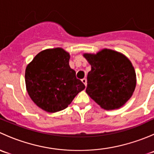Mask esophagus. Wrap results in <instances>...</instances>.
Returning <instances> with one entry per match:
<instances>
[{
  "mask_svg": "<svg viewBox=\"0 0 154 154\" xmlns=\"http://www.w3.org/2000/svg\"><path fill=\"white\" fill-rule=\"evenodd\" d=\"M82 82H83V83H84L85 86H86V84H87V80H86V78L82 79Z\"/></svg>",
  "mask_w": 154,
  "mask_h": 154,
  "instance_id": "obj_1",
  "label": "esophagus"
}]
</instances>
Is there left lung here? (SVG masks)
<instances>
[{
    "label": "left lung",
    "mask_w": 154,
    "mask_h": 154,
    "mask_svg": "<svg viewBox=\"0 0 154 154\" xmlns=\"http://www.w3.org/2000/svg\"><path fill=\"white\" fill-rule=\"evenodd\" d=\"M83 57L91 67L87 76V94L105 109L123 106L133 95L136 85V72L130 60L109 49Z\"/></svg>",
    "instance_id": "8db88e82"
}]
</instances>
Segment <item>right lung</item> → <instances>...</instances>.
Segmentation results:
<instances>
[{"instance_id": "add662e5", "label": "right lung", "mask_w": 154, "mask_h": 154, "mask_svg": "<svg viewBox=\"0 0 154 154\" xmlns=\"http://www.w3.org/2000/svg\"><path fill=\"white\" fill-rule=\"evenodd\" d=\"M70 55L60 48L38 53L27 66L25 83L32 101L48 112L67 108L85 88L69 66Z\"/></svg>"}]
</instances>
